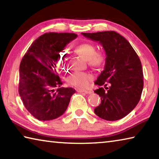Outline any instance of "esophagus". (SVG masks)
Wrapping results in <instances>:
<instances>
[{
	"label": "esophagus",
	"mask_w": 159,
	"mask_h": 159,
	"mask_svg": "<svg viewBox=\"0 0 159 159\" xmlns=\"http://www.w3.org/2000/svg\"><path fill=\"white\" fill-rule=\"evenodd\" d=\"M76 91L78 93H85L86 94H90L93 93L92 90H84V89H80V88H78Z\"/></svg>",
	"instance_id": "obj_1"
}]
</instances>
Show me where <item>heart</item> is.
Here are the masks:
<instances>
[{"label":"heart","mask_w":159,"mask_h":159,"mask_svg":"<svg viewBox=\"0 0 159 159\" xmlns=\"http://www.w3.org/2000/svg\"><path fill=\"white\" fill-rule=\"evenodd\" d=\"M75 51L85 58L90 66L99 68L105 62V55L102 51H96L95 45L91 43H82L75 47ZM57 65L60 69L67 70L69 68L68 57L66 54H61L57 60ZM94 76L88 72H75L68 78L70 84L77 88H84L89 85Z\"/></svg>","instance_id":"obj_1"}]
</instances>
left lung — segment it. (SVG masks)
I'll return each mask as SVG.
<instances>
[{"mask_svg":"<svg viewBox=\"0 0 159 159\" xmlns=\"http://www.w3.org/2000/svg\"><path fill=\"white\" fill-rule=\"evenodd\" d=\"M82 34L98 41L107 55L104 71L95 82L106 90L102 87L94 91L101 98V104L94 112L102 119L119 120L133 111L140 99L144 86L140 60L130 43L117 32Z\"/></svg>","mask_w":159,"mask_h":159,"instance_id":"8db88e82","label":"left lung"}]
</instances>
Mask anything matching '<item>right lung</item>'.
I'll return each mask as SVG.
<instances>
[{
    "mask_svg": "<svg viewBox=\"0 0 159 159\" xmlns=\"http://www.w3.org/2000/svg\"><path fill=\"white\" fill-rule=\"evenodd\" d=\"M73 33H46L37 39L21 61L19 94L27 111L40 120L55 119L67 109L76 90L60 87V52L77 37Z\"/></svg>",
    "mask_w": 159,
    "mask_h": 159,
    "instance_id": "1",
    "label": "right lung"
}]
</instances>
